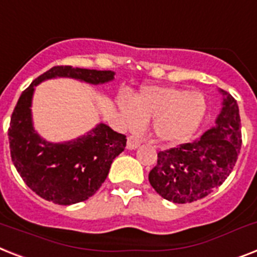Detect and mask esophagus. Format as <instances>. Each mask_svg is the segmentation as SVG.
Segmentation results:
<instances>
[{
	"instance_id": "obj_1",
	"label": "esophagus",
	"mask_w": 257,
	"mask_h": 257,
	"mask_svg": "<svg viewBox=\"0 0 257 257\" xmlns=\"http://www.w3.org/2000/svg\"><path fill=\"white\" fill-rule=\"evenodd\" d=\"M140 144H141V141H140L139 139H136L135 136H128V139H126V148H128L129 150H133L136 149V148H139Z\"/></svg>"
}]
</instances>
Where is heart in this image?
Returning a JSON list of instances; mask_svg holds the SVG:
<instances>
[{"label": "heart", "instance_id": "1", "mask_svg": "<svg viewBox=\"0 0 257 257\" xmlns=\"http://www.w3.org/2000/svg\"><path fill=\"white\" fill-rule=\"evenodd\" d=\"M125 122L140 128L153 120V132L164 143H179L197 131L206 113V100L195 91L176 87H145L135 96L120 100Z\"/></svg>", "mask_w": 257, "mask_h": 257}]
</instances>
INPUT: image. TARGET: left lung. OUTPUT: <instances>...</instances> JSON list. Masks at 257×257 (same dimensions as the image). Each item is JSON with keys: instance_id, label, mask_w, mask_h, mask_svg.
<instances>
[{"instance_id": "8db88e82", "label": "left lung", "mask_w": 257, "mask_h": 257, "mask_svg": "<svg viewBox=\"0 0 257 257\" xmlns=\"http://www.w3.org/2000/svg\"><path fill=\"white\" fill-rule=\"evenodd\" d=\"M223 108L216 125L178 148L162 150L149 173V182L162 198L191 203L219 187L232 172L241 148L240 116L236 100L220 89Z\"/></svg>"}]
</instances>
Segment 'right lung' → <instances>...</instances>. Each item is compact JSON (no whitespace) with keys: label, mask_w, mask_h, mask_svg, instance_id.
<instances>
[{"label":"right lung","mask_w":257,"mask_h":257,"mask_svg":"<svg viewBox=\"0 0 257 257\" xmlns=\"http://www.w3.org/2000/svg\"><path fill=\"white\" fill-rule=\"evenodd\" d=\"M113 76V71L55 66L35 79L20 96L8 131L10 156L25 183L46 201L67 206L92 197L107 178L114 158L125 149L126 139L108 125L99 124L68 143H47L33 128L30 107L35 85L53 78L101 84Z\"/></svg>","instance_id":"1"}]
</instances>
